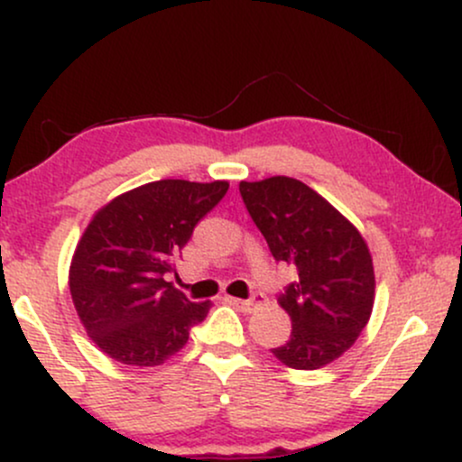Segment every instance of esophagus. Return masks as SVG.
I'll return each mask as SVG.
<instances>
[{"label": "esophagus", "mask_w": 462, "mask_h": 462, "mask_svg": "<svg viewBox=\"0 0 462 462\" xmlns=\"http://www.w3.org/2000/svg\"><path fill=\"white\" fill-rule=\"evenodd\" d=\"M227 301H230L232 306H236L238 310H243V312H252V310H256L258 306H263L264 301V295H261V293H256L254 295L252 300H238V298H227Z\"/></svg>", "instance_id": "obj_1"}]
</instances>
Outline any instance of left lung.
Returning a JSON list of instances; mask_svg holds the SVG:
<instances>
[{
  "mask_svg": "<svg viewBox=\"0 0 462 462\" xmlns=\"http://www.w3.org/2000/svg\"><path fill=\"white\" fill-rule=\"evenodd\" d=\"M249 217L278 263L298 280L280 295L293 330L273 356L291 369H319L346 354L374 310L375 275L352 221L295 178L238 184Z\"/></svg>",
  "mask_w": 462,
  "mask_h": 462,
  "instance_id": "1",
  "label": "left lung"
}]
</instances>
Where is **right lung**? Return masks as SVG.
Wrapping results in <instances>:
<instances>
[{"label": "right lung", "instance_id": "1", "mask_svg": "<svg viewBox=\"0 0 462 462\" xmlns=\"http://www.w3.org/2000/svg\"><path fill=\"white\" fill-rule=\"evenodd\" d=\"M230 184L158 180L110 199L73 252L69 291L91 341L132 367H156L187 346L210 301H190L164 275Z\"/></svg>", "mask_w": 462, "mask_h": 462}]
</instances>
